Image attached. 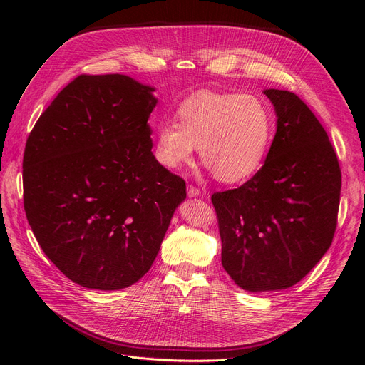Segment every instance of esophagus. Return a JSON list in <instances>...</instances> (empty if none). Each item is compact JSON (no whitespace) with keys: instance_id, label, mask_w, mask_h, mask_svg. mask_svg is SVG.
<instances>
[{"instance_id":"1","label":"esophagus","mask_w":365,"mask_h":365,"mask_svg":"<svg viewBox=\"0 0 365 365\" xmlns=\"http://www.w3.org/2000/svg\"><path fill=\"white\" fill-rule=\"evenodd\" d=\"M187 195L190 198H197L201 195V190L197 187V186H192V185H187Z\"/></svg>"}]
</instances>
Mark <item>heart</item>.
Returning a JSON list of instances; mask_svg holds the SVG:
<instances>
[{"label": "heart", "instance_id": "1", "mask_svg": "<svg viewBox=\"0 0 365 365\" xmlns=\"http://www.w3.org/2000/svg\"><path fill=\"white\" fill-rule=\"evenodd\" d=\"M176 123L157 127V158L178 168L194 160L225 183L245 180L260 167L272 138V117L253 94L202 90L178 109Z\"/></svg>", "mask_w": 365, "mask_h": 365}]
</instances>
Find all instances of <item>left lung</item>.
<instances>
[{
  "mask_svg": "<svg viewBox=\"0 0 365 365\" xmlns=\"http://www.w3.org/2000/svg\"><path fill=\"white\" fill-rule=\"evenodd\" d=\"M277 133L262 168L242 186L212 195L222 264L241 289H289L331 245L341 175L327 133L292 91L266 88Z\"/></svg>",
  "mask_w": 365,
  "mask_h": 365,
  "instance_id": "1",
  "label": "left lung"
}]
</instances>
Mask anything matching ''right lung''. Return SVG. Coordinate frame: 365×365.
<instances>
[{
	"mask_svg": "<svg viewBox=\"0 0 365 365\" xmlns=\"http://www.w3.org/2000/svg\"><path fill=\"white\" fill-rule=\"evenodd\" d=\"M153 91L121 73L80 75L28 138V222L46 256L86 289L138 282L186 198L185 180L152 153Z\"/></svg>",
	"mask_w": 365,
	"mask_h": 365,
	"instance_id": "obj_1",
	"label": "right lung"
}]
</instances>
